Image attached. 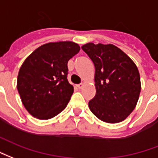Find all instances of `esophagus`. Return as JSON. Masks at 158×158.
I'll return each instance as SVG.
<instances>
[{
	"instance_id": "esophagus-1",
	"label": "esophagus",
	"mask_w": 158,
	"mask_h": 158,
	"mask_svg": "<svg viewBox=\"0 0 158 158\" xmlns=\"http://www.w3.org/2000/svg\"><path fill=\"white\" fill-rule=\"evenodd\" d=\"M77 87L79 88V89H81L82 87H83V83H80V84H78V85H77Z\"/></svg>"
}]
</instances>
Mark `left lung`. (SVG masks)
Returning <instances> with one entry per match:
<instances>
[{
    "label": "left lung",
    "instance_id": "left-lung-1",
    "mask_svg": "<svg viewBox=\"0 0 158 158\" xmlns=\"http://www.w3.org/2000/svg\"><path fill=\"white\" fill-rule=\"evenodd\" d=\"M81 49L95 66L96 95L89 101V109L102 121H123L135 108L140 93L136 65L113 44L88 43Z\"/></svg>",
    "mask_w": 158,
    "mask_h": 158
}]
</instances>
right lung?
Here are the masks:
<instances>
[{
    "label": "right lung",
    "instance_id": "1",
    "mask_svg": "<svg viewBox=\"0 0 158 158\" xmlns=\"http://www.w3.org/2000/svg\"><path fill=\"white\" fill-rule=\"evenodd\" d=\"M79 50L80 46L74 42L48 43L24 60L17 87L31 115L49 119L65 109L74 92L67 80V63Z\"/></svg>",
    "mask_w": 158,
    "mask_h": 158
}]
</instances>
